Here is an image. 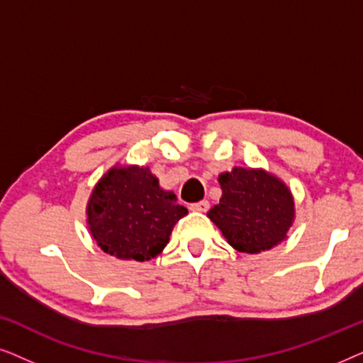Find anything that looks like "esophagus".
<instances>
[{"label": "esophagus", "instance_id": "34e87169", "mask_svg": "<svg viewBox=\"0 0 363 363\" xmlns=\"http://www.w3.org/2000/svg\"><path fill=\"white\" fill-rule=\"evenodd\" d=\"M193 211H198V213H206L208 208H210V203H208L206 200H201L198 203H193V205L190 206Z\"/></svg>", "mask_w": 363, "mask_h": 363}]
</instances>
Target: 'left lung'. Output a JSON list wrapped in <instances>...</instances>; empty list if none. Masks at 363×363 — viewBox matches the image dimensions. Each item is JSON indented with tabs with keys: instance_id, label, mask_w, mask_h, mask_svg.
I'll use <instances>...</instances> for the list:
<instances>
[{
	"instance_id": "1",
	"label": "left lung",
	"mask_w": 363,
	"mask_h": 363,
	"mask_svg": "<svg viewBox=\"0 0 363 363\" xmlns=\"http://www.w3.org/2000/svg\"><path fill=\"white\" fill-rule=\"evenodd\" d=\"M221 200L208 218L228 245L240 252L257 255L287 240L296 218L294 196L281 178L264 168L235 167L218 177Z\"/></svg>"
}]
</instances>
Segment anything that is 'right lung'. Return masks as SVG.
<instances>
[{
  "label": "right lung",
  "mask_w": 363,
  "mask_h": 363,
  "mask_svg": "<svg viewBox=\"0 0 363 363\" xmlns=\"http://www.w3.org/2000/svg\"><path fill=\"white\" fill-rule=\"evenodd\" d=\"M188 213L175 193L163 190L148 167L113 165L89 196L86 215L92 240L117 259L148 261L170 241L175 223Z\"/></svg>",
  "instance_id": "right-lung-1"
}]
</instances>
